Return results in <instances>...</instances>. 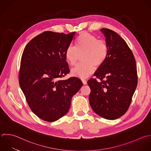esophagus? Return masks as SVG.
<instances>
[{
	"label": "esophagus",
	"instance_id": "34e87169",
	"mask_svg": "<svg viewBox=\"0 0 151 151\" xmlns=\"http://www.w3.org/2000/svg\"><path fill=\"white\" fill-rule=\"evenodd\" d=\"M82 82H83V83L84 84V85H86L87 84V81H86V80H85V79H82Z\"/></svg>",
	"mask_w": 151,
	"mask_h": 151
}]
</instances>
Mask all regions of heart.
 <instances>
[{"label": "heart", "mask_w": 151, "mask_h": 151, "mask_svg": "<svg viewBox=\"0 0 151 151\" xmlns=\"http://www.w3.org/2000/svg\"><path fill=\"white\" fill-rule=\"evenodd\" d=\"M82 56L84 62L76 66L72 70L74 76L86 78L95 70V67H99L105 60L108 53V46L104 40L98 39L93 35L82 33L75 41V45L69 46L65 51V58L71 66L78 62L79 55Z\"/></svg>", "instance_id": "heart-1"}]
</instances>
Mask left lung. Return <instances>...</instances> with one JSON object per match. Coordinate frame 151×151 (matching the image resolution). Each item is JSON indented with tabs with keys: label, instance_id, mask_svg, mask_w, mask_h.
Returning a JSON list of instances; mask_svg holds the SVG:
<instances>
[{
	"label": "left lung",
	"instance_id": "8db88e82",
	"mask_svg": "<svg viewBox=\"0 0 151 151\" xmlns=\"http://www.w3.org/2000/svg\"><path fill=\"white\" fill-rule=\"evenodd\" d=\"M101 31L108 46L107 57L88 81L91 88L89 104L100 116L109 120L121 117L128 111L138 83L134 56L126 42L115 32ZM105 79V80H104Z\"/></svg>",
	"mask_w": 151,
	"mask_h": 151
}]
</instances>
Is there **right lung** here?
<instances>
[{"label": "right lung", "instance_id": "right-lung-1", "mask_svg": "<svg viewBox=\"0 0 151 151\" xmlns=\"http://www.w3.org/2000/svg\"><path fill=\"white\" fill-rule=\"evenodd\" d=\"M75 33L44 32L22 53L19 85L32 111L43 121L55 122L66 115L72 98L82 86L78 78L61 79L70 71L65 51Z\"/></svg>", "mask_w": 151, "mask_h": 151}]
</instances>
